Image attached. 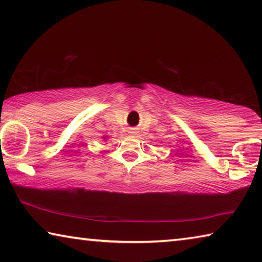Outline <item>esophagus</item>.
<instances>
[{
  "label": "esophagus",
  "instance_id": "esophagus-1",
  "mask_svg": "<svg viewBox=\"0 0 262 262\" xmlns=\"http://www.w3.org/2000/svg\"><path fill=\"white\" fill-rule=\"evenodd\" d=\"M130 133H135V132H130Z\"/></svg>",
  "mask_w": 262,
  "mask_h": 262
}]
</instances>
